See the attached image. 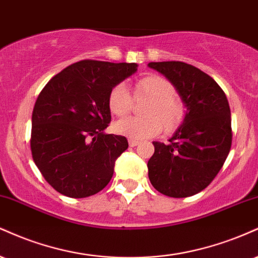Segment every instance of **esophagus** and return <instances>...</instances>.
<instances>
[{
	"mask_svg": "<svg viewBox=\"0 0 258 258\" xmlns=\"http://www.w3.org/2000/svg\"><path fill=\"white\" fill-rule=\"evenodd\" d=\"M129 146L130 147H135V146H138L139 145V141L138 140H135V139H129Z\"/></svg>",
	"mask_w": 258,
	"mask_h": 258,
	"instance_id": "obj_1",
	"label": "esophagus"
}]
</instances>
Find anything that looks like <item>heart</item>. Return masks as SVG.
<instances>
[{
  "mask_svg": "<svg viewBox=\"0 0 258 258\" xmlns=\"http://www.w3.org/2000/svg\"><path fill=\"white\" fill-rule=\"evenodd\" d=\"M135 98L146 96L151 99L145 114L147 117H126L114 123L117 134L129 139L144 140L157 135L162 130L170 133L177 129L186 117V107L175 94V87L166 78L150 75L136 81L133 87ZM107 105L110 111L118 117L125 116L132 110L133 99L123 84H117L108 93Z\"/></svg>",
  "mask_w": 258,
  "mask_h": 258,
  "instance_id": "1",
  "label": "heart"
}]
</instances>
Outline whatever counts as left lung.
I'll return each mask as SVG.
<instances>
[{"label": "left lung", "mask_w": 258, "mask_h": 258, "mask_svg": "<svg viewBox=\"0 0 258 258\" xmlns=\"http://www.w3.org/2000/svg\"><path fill=\"white\" fill-rule=\"evenodd\" d=\"M165 76L187 107L183 123L169 144L154 141L147 163L151 183L172 198L195 196L219 174L232 146L231 108L210 76L182 61L150 62Z\"/></svg>", "instance_id": "left-lung-1"}]
</instances>
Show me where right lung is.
<instances>
[{"label": "right lung", "mask_w": 258, "mask_h": 258, "mask_svg": "<svg viewBox=\"0 0 258 258\" xmlns=\"http://www.w3.org/2000/svg\"><path fill=\"white\" fill-rule=\"evenodd\" d=\"M135 62L82 60L45 84L32 111L31 153L48 183L70 198L107 186L114 162L128 148L124 136L105 134L108 93L135 74Z\"/></svg>", "instance_id": "1"}]
</instances>
